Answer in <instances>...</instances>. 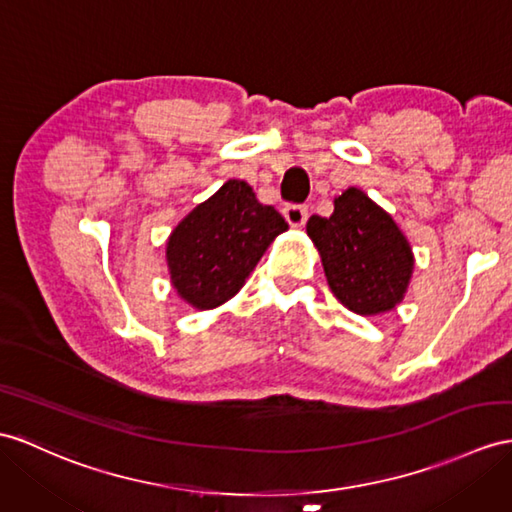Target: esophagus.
Returning <instances> with one entry per match:
<instances>
[{
  "mask_svg": "<svg viewBox=\"0 0 512 512\" xmlns=\"http://www.w3.org/2000/svg\"><path fill=\"white\" fill-rule=\"evenodd\" d=\"M284 219L289 221L291 228H302L308 219V208L302 204H289L284 208Z\"/></svg>",
  "mask_w": 512,
  "mask_h": 512,
  "instance_id": "1",
  "label": "esophagus"
}]
</instances>
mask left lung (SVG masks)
<instances>
[{
    "instance_id": "left-lung-1",
    "label": "left lung",
    "mask_w": 512,
    "mask_h": 512,
    "mask_svg": "<svg viewBox=\"0 0 512 512\" xmlns=\"http://www.w3.org/2000/svg\"><path fill=\"white\" fill-rule=\"evenodd\" d=\"M321 256L330 291L356 315L389 313L402 302L415 256L395 219L365 193L350 186L334 197L330 217L306 223Z\"/></svg>"
}]
</instances>
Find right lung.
I'll return each mask as SVG.
<instances>
[{
  "label": "right lung",
  "instance_id": "add662e5",
  "mask_svg": "<svg viewBox=\"0 0 512 512\" xmlns=\"http://www.w3.org/2000/svg\"><path fill=\"white\" fill-rule=\"evenodd\" d=\"M286 230L289 223L273 206L260 204L252 186L228 180L169 234L165 256L171 286L197 310L226 304Z\"/></svg>",
  "mask_w": 512,
  "mask_h": 512
}]
</instances>
